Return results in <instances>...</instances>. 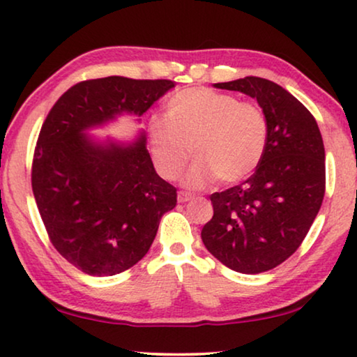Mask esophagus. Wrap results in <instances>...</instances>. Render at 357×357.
Returning a JSON list of instances; mask_svg holds the SVG:
<instances>
[{
  "label": "esophagus",
  "instance_id": "34e87169",
  "mask_svg": "<svg viewBox=\"0 0 357 357\" xmlns=\"http://www.w3.org/2000/svg\"><path fill=\"white\" fill-rule=\"evenodd\" d=\"M192 199H194V195L189 194V192H179L178 194V202H179V204H185V202H189V200H192Z\"/></svg>",
  "mask_w": 357,
  "mask_h": 357
}]
</instances>
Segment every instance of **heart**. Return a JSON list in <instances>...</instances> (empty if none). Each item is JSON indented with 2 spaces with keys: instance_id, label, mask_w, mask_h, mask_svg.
<instances>
[{
  "instance_id": "obj_1",
  "label": "heart",
  "mask_w": 357,
  "mask_h": 357,
  "mask_svg": "<svg viewBox=\"0 0 357 357\" xmlns=\"http://www.w3.org/2000/svg\"><path fill=\"white\" fill-rule=\"evenodd\" d=\"M147 136L157 172L174 179L190 157L184 178L190 189L232 184L250 176L263 160L269 121L259 105L208 88H189L169 98L167 116L152 115Z\"/></svg>"
}]
</instances>
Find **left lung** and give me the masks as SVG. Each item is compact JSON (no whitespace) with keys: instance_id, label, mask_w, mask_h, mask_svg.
Returning a JSON list of instances; mask_svg holds the SVG:
<instances>
[{"instance_id":"left-lung-1","label":"left lung","mask_w":357,"mask_h":357,"mask_svg":"<svg viewBox=\"0 0 357 357\" xmlns=\"http://www.w3.org/2000/svg\"><path fill=\"white\" fill-rule=\"evenodd\" d=\"M215 88L257 99L269 141L257 172L211 194L213 218L202 229L206 250L227 268L259 274L296 252L326 194V151L311 112L278 83L245 77Z\"/></svg>"}]
</instances>
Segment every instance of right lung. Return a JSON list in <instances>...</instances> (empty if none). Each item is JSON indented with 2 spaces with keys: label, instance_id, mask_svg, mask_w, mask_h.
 Returning a JSON list of instances; mask_svg holds the SVG:
<instances>
[{
  "label": "right lung",
  "instance_id": "1",
  "mask_svg": "<svg viewBox=\"0 0 357 357\" xmlns=\"http://www.w3.org/2000/svg\"><path fill=\"white\" fill-rule=\"evenodd\" d=\"M172 88L169 79H88L63 93L41 126L31 168L36 206L52 245L84 274L135 266L176 206V189L153 168L144 131L120 141L98 139L91 130L121 115L139 121Z\"/></svg>",
  "mask_w": 357,
  "mask_h": 357
}]
</instances>
